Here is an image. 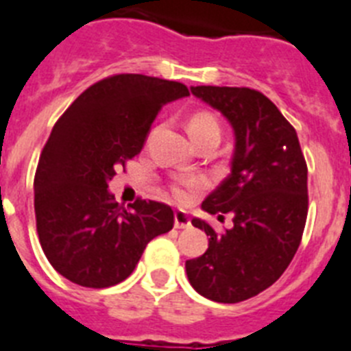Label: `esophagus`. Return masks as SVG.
Returning a JSON list of instances; mask_svg holds the SVG:
<instances>
[{
    "label": "esophagus",
    "instance_id": "34e87169",
    "mask_svg": "<svg viewBox=\"0 0 351 351\" xmlns=\"http://www.w3.org/2000/svg\"><path fill=\"white\" fill-rule=\"evenodd\" d=\"M191 221L189 216L182 210L175 212V228H189Z\"/></svg>",
    "mask_w": 351,
    "mask_h": 351
}]
</instances>
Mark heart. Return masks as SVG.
<instances>
[{
	"label": "heart",
	"mask_w": 351,
	"mask_h": 351,
	"mask_svg": "<svg viewBox=\"0 0 351 351\" xmlns=\"http://www.w3.org/2000/svg\"><path fill=\"white\" fill-rule=\"evenodd\" d=\"M187 130H189L191 139L194 143L205 139V137H210V135H216L221 137V128L219 123L216 121V117L210 116L208 112H196L191 116V119L187 121ZM203 180L198 176H193V178H182V180H176L173 184V194H175L176 199L180 202H187L191 198V194L196 193L203 187Z\"/></svg>",
	"instance_id": "1"
}]
</instances>
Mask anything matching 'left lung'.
I'll use <instances>...</instances> for the list:
<instances>
[{
  "label": "left lung",
  "mask_w": 351,
  "mask_h": 351,
  "mask_svg": "<svg viewBox=\"0 0 351 351\" xmlns=\"http://www.w3.org/2000/svg\"><path fill=\"white\" fill-rule=\"evenodd\" d=\"M234 128L232 171L202 203L208 214L234 216L217 235L208 223L193 225L210 235L207 252L185 262L191 285L219 303L257 296L293 261L307 221V164L296 130L276 105L248 87H191Z\"/></svg>",
  "instance_id": "8db88e82"
}]
</instances>
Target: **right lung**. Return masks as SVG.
Returning a JSON list of instances; mask_svg holds the SVG:
<instances>
[{
	"mask_svg": "<svg viewBox=\"0 0 351 351\" xmlns=\"http://www.w3.org/2000/svg\"><path fill=\"white\" fill-rule=\"evenodd\" d=\"M184 96L180 82L114 75L84 90L53 126L35 171V219L44 255L73 284H119L146 244L173 228L169 205L139 198L125 208L108 182L139 155L160 108Z\"/></svg>",
	"mask_w": 351,
	"mask_h": 351,
	"instance_id": "obj_1",
	"label": "right lung"
}]
</instances>
